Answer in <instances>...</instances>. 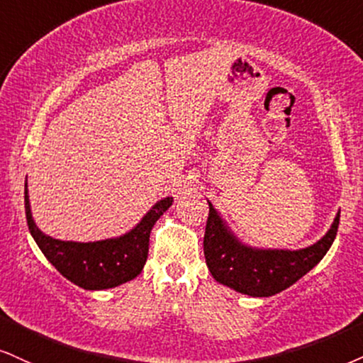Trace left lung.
<instances>
[{"instance_id": "1", "label": "left lung", "mask_w": 363, "mask_h": 363, "mask_svg": "<svg viewBox=\"0 0 363 363\" xmlns=\"http://www.w3.org/2000/svg\"><path fill=\"white\" fill-rule=\"evenodd\" d=\"M338 223L340 212L330 230L310 247L257 249L240 242L208 202L203 237L205 261L217 283L249 296L267 298L293 286L325 257L337 237Z\"/></svg>"}]
</instances>
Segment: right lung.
Listing matches in <instances>:
<instances>
[{
    "label": "right lung",
    "mask_w": 363,
    "mask_h": 363,
    "mask_svg": "<svg viewBox=\"0 0 363 363\" xmlns=\"http://www.w3.org/2000/svg\"><path fill=\"white\" fill-rule=\"evenodd\" d=\"M26 186L25 212L31 237L62 276L89 291L116 288L140 274L147 257L151 229L173 203V196L156 202L141 222L124 235L96 242H72L45 235L35 225Z\"/></svg>",
    "instance_id": "right-lung-1"
}]
</instances>
